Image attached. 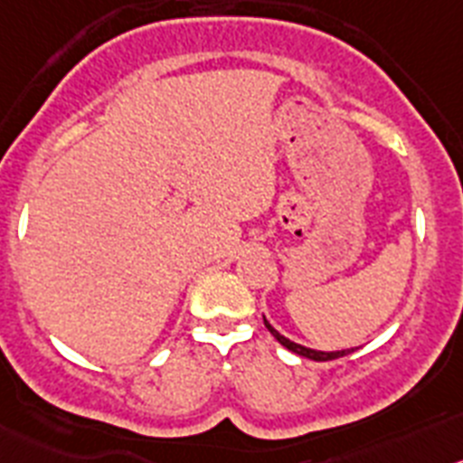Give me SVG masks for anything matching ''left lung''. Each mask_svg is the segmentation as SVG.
<instances>
[{
    "label": "left lung",
    "instance_id": "obj_1",
    "mask_svg": "<svg viewBox=\"0 0 463 463\" xmlns=\"http://www.w3.org/2000/svg\"><path fill=\"white\" fill-rule=\"evenodd\" d=\"M262 320H265V318H262ZM265 327H268V330L272 332V336H274V339L279 341V344L286 345V348H288V351L298 353V355L309 357V360H316V362H327V360H336V357H344V355H348V353H353V348H351V351H336V353L314 351V348H307V345H299V344H295V341H290V339H286V336H281V335H279L277 330H274L272 325L268 323V320H265Z\"/></svg>",
    "mask_w": 463,
    "mask_h": 463
}]
</instances>
